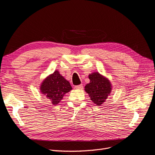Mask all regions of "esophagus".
Wrapping results in <instances>:
<instances>
[{
	"label": "esophagus",
	"instance_id": "1",
	"mask_svg": "<svg viewBox=\"0 0 155 155\" xmlns=\"http://www.w3.org/2000/svg\"><path fill=\"white\" fill-rule=\"evenodd\" d=\"M75 88L77 89H79V90H82V89L84 88V87L83 85L81 84V85H77L75 86Z\"/></svg>",
	"mask_w": 155,
	"mask_h": 155
}]
</instances>
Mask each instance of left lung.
<instances>
[{"instance_id":"left-lung-1","label":"left lung","mask_w":155,"mask_h":155,"mask_svg":"<svg viewBox=\"0 0 155 155\" xmlns=\"http://www.w3.org/2000/svg\"><path fill=\"white\" fill-rule=\"evenodd\" d=\"M88 78L90 83L85 86V91L95 104L101 105L112 92V87L110 80L97 71L90 73Z\"/></svg>"}]
</instances>
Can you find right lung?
Listing matches in <instances>:
<instances>
[{
    "label": "right lung",
    "instance_id": "obj_1",
    "mask_svg": "<svg viewBox=\"0 0 155 155\" xmlns=\"http://www.w3.org/2000/svg\"><path fill=\"white\" fill-rule=\"evenodd\" d=\"M39 90L53 105H56L61 102L64 94L72 90V87L58 70H55L43 80L40 85Z\"/></svg>",
    "mask_w": 155,
    "mask_h": 155
}]
</instances>
